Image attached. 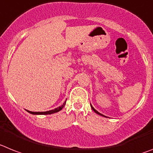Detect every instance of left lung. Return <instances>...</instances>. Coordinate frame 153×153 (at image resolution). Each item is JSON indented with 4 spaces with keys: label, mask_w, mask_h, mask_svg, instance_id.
I'll return each instance as SVG.
<instances>
[{
    "label": "left lung",
    "mask_w": 153,
    "mask_h": 153,
    "mask_svg": "<svg viewBox=\"0 0 153 153\" xmlns=\"http://www.w3.org/2000/svg\"><path fill=\"white\" fill-rule=\"evenodd\" d=\"M91 108H92V109H93V111H94L95 113H96V114H100V115H101V116H104V117H105V116H104V115H103L102 114H100V113H99V112L97 111H96V110H95L94 108H93V106H92V105H91Z\"/></svg>",
    "instance_id": "left-lung-1"
}]
</instances>
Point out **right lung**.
Listing matches in <instances>:
<instances>
[{"label":"right lung","mask_w":153,"mask_h":153,"mask_svg":"<svg viewBox=\"0 0 153 153\" xmlns=\"http://www.w3.org/2000/svg\"><path fill=\"white\" fill-rule=\"evenodd\" d=\"M65 104H66V101L63 103L62 106H59V108H55L53 110H50V111H42V112H34V111H27L28 113L30 114H54V113H56V112L59 111H61L63 108V107L65 106Z\"/></svg>","instance_id":"1"}]
</instances>
